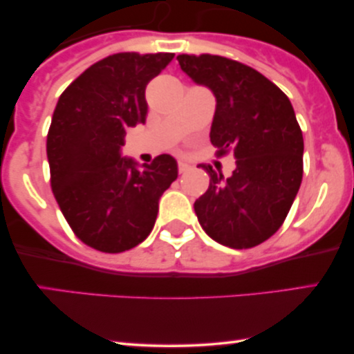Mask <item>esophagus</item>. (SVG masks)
<instances>
[{
  "label": "esophagus",
  "mask_w": 354,
  "mask_h": 354,
  "mask_svg": "<svg viewBox=\"0 0 354 354\" xmlns=\"http://www.w3.org/2000/svg\"><path fill=\"white\" fill-rule=\"evenodd\" d=\"M178 169H180V173H186L189 171L191 166L186 163V161H178Z\"/></svg>",
  "instance_id": "obj_1"
}]
</instances>
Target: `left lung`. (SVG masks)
Returning <instances> with one entry per match:
<instances>
[{"label":"left lung","mask_w":354,"mask_h":354,"mask_svg":"<svg viewBox=\"0 0 354 354\" xmlns=\"http://www.w3.org/2000/svg\"><path fill=\"white\" fill-rule=\"evenodd\" d=\"M181 70L216 98L209 140L219 154L233 149L230 178L208 165L209 188L194 213L209 238L234 250L273 236L303 178V133L288 96L261 73L214 55H180Z\"/></svg>","instance_id":"left-lung-1"}]
</instances>
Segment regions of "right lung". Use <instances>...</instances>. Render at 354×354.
Returning <instances> with one entry per match:
<instances>
[{
	"mask_svg": "<svg viewBox=\"0 0 354 354\" xmlns=\"http://www.w3.org/2000/svg\"><path fill=\"white\" fill-rule=\"evenodd\" d=\"M173 58L108 56L64 89L53 113L46 138L53 194L76 236L103 253L131 250L148 238L161 194L178 178L169 154L141 166L121 154L126 129L146 121V84Z\"/></svg>",
	"mask_w": 354,
	"mask_h": 354,
	"instance_id": "add662e5",
	"label": "right lung"
}]
</instances>
